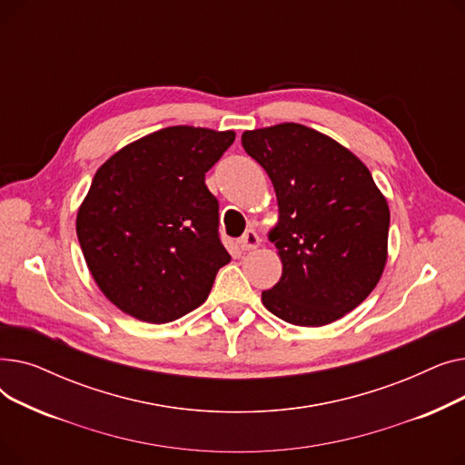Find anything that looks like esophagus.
<instances>
[{
  "mask_svg": "<svg viewBox=\"0 0 465 465\" xmlns=\"http://www.w3.org/2000/svg\"><path fill=\"white\" fill-rule=\"evenodd\" d=\"M260 242H262L260 235L254 230H247L245 235L239 239V247L241 251H254L260 247Z\"/></svg>",
  "mask_w": 465,
  "mask_h": 465,
  "instance_id": "34e87169",
  "label": "esophagus"
}]
</instances>
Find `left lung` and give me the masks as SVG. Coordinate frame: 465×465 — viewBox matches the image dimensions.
Masks as SVG:
<instances>
[{
	"label": "left lung",
	"mask_w": 465,
	"mask_h": 465,
	"mask_svg": "<svg viewBox=\"0 0 465 465\" xmlns=\"http://www.w3.org/2000/svg\"><path fill=\"white\" fill-rule=\"evenodd\" d=\"M242 149L270 175L282 263L262 303L288 324L319 328L368 298L388 260L390 209L370 169L347 146L296 122L247 130Z\"/></svg>",
	"instance_id": "left-lung-1"
}]
</instances>
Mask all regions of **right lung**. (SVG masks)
<instances>
[{"label":"right lung","instance_id":"1","mask_svg":"<svg viewBox=\"0 0 465 465\" xmlns=\"http://www.w3.org/2000/svg\"><path fill=\"white\" fill-rule=\"evenodd\" d=\"M235 132L169 126L122 146L95 171L77 237L104 296L137 321L173 322L200 307L232 256L218 239L205 173Z\"/></svg>","mask_w":465,"mask_h":465}]
</instances>
